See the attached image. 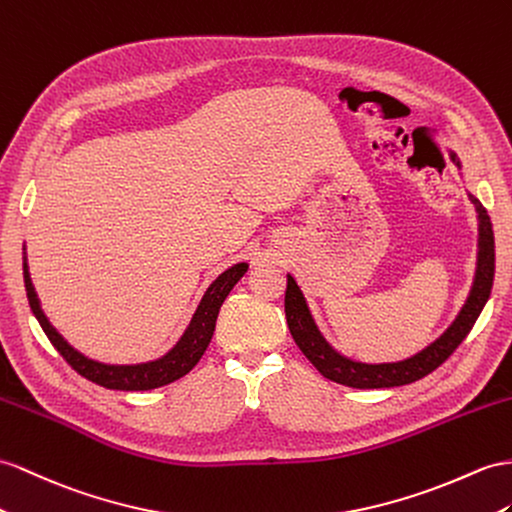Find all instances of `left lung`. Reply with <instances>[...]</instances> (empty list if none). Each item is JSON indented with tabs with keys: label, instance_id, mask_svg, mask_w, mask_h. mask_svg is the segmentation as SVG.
I'll return each mask as SVG.
<instances>
[{
	"label": "left lung",
	"instance_id": "left-lung-1",
	"mask_svg": "<svg viewBox=\"0 0 512 512\" xmlns=\"http://www.w3.org/2000/svg\"><path fill=\"white\" fill-rule=\"evenodd\" d=\"M474 205L478 209V218H480V253H478L476 281H474V287H471V294L450 329L445 331L435 344H430L426 350L419 352V355L406 361L365 365V363H355L350 359L339 357L318 333L296 281L292 277H287V292H285L287 326H290V333L294 337L296 346L303 350V355L313 363V368H316L324 378H329V381L339 385L355 387V389H383V387H400V385L415 383L419 378L435 372L439 365H443L452 357V352L463 344V339L469 335L471 329H474L484 303L489 300L493 277H495L493 225L489 220L487 209H484L476 199H474Z\"/></svg>",
	"mask_w": 512,
	"mask_h": 512
}]
</instances>
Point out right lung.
<instances>
[{"mask_svg": "<svg viewBox=\"0 0 512 512\" xmlns=\"http://www.w3.org/2000/svg\"><path fill=\"white\" fill-rule=\"evenodd\" d=\"M244 272H246V264H235L227 272H222L220 277L209 285L207 294L203 296L201 305L196 309L188 331L179 339V344L170 350L166 357L149 361V363H138V365H106L80 355V352L64 342V339L58 335V331L45 318V313L41 305H38V298L34 294L28 266L25 264H23V281H25V292H28L30 307L34 311L38 324L43 326L49 342L54 344V348L60 352L62 359L67 361L77 374H82L84 378H88V381H93L106 389L147 391V389H155V387L177 381V378L186 376L194 365L199 363L209 342H212L220 305L225 303L227 294L233 290V285L242 279Z\"/></svg>", "mask_w": 512, "mask_h": 512, "instance_id": "add662e5", "label": "right lung"}]
</instances>
